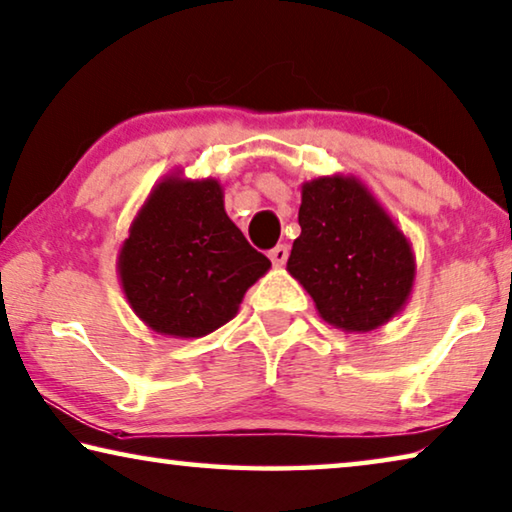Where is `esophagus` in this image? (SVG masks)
<instances>
[{"mask_svg": "<svg viewBox=\"0 0 512 512\" xmlns=\"http://www.w3.org/2000/svg\"><path fill=\"white\" fill-rule=\"evenodd\" d=\"M269 257H271V262L275 264V266H282L287 262V257H289V248L285 246V243H280V246H275L271 253H269Z\"/></svg>", "mask_w": 512, "mask_h": 512, "instance_id": "34e87169", "label": "esophagus"}]
</instances>
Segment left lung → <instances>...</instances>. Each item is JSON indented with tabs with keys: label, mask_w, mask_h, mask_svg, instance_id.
I'll use <instances>...</instances> for the list:
<instances>
[{
	"label": "left lung",
	"mask_w": 512,
	"mask_h": 512,
	"mask_svg": "<svg viewBox=\"0 0 512 512\" xmlns=\"http://www.w3.org/2000/svg\"><path fill=\"white\" fill-rule=\"evenodd\" d=\"M298 225L287 271L323 321L369 332L403 310L415 285V255L360 180L332 175L305 182Z\"/></svg>",
	"instance_id": "8db88e82"
}]
</instances>
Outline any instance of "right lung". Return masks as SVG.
<instances>
[{"mask_svg":"<svg viewBox=\"0 0 512 512\" xmlns=\"http://www.w3.org/2000/svg\"><path fill=\"white\" fill-rule=\"evenodd\" d=\"M271 269L230 221L212 177L168 175L154 186L118 255L127 303L154 332L205 337L239 312L243 294Z\"/></svg>","mask_w":512,"mask_h":512,"instance_id":"add662e5","label":"right lung"}]
</instances>
